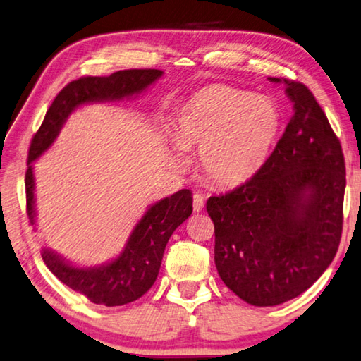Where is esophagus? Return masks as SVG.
<instances>
[{"label":"esophagus","instance_id":"esophagus-1","mask_svg":"<svg viewBox=\"0 0 361 361\" xmlns=\"http://www.w3.org/2000/svg\"><path fill=\"white\" fill-rule=\"evenodd\" d=\"M194 212H202V208H203V205H205V199H203V195L202 194H194Z\"/></svg>","mask_w":361,"mask_h":361}]
</instances>
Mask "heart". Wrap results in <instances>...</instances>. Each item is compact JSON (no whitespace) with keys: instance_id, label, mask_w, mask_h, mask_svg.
<instances>
[{"instance_id":"b5f03b06","label":"heart","mask_w":361,"mask_h":361,"mask_svg":"<svg viewBox=\"0 0 361 361\" xmlns=\"http://www.w3.org/2000/svg\"><path fill=\"white\" fill-rule=\"evenodd\" d=\"M281 124V109L271 97L214 85L183 106L175 140L181 148H200V170L209 183L232 188L251 180L267 162Z\"/></svg>"}]
</instances>
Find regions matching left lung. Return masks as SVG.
I'll use <instances>...</instances> for the list:
<instances>
[{"mask_svg": "<svg viewBox=\"0 0 361 361\" xmlns=\"http://www.w3.org/2000/svg\"><path fill=\"white\" fill-rule=\"evenodd\" d=\"M284 83L293 116L251 180L207 202L214 264L252 306H276L310 289L343 233L344 154L329 118L303 83Z\"/></svg>", "mask_w": 361, "mask_h": 361, "instance_id": "1", "label": "left lung"}]
</instances>
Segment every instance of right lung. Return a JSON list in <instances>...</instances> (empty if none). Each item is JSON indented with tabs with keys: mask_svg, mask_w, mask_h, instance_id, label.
Returning a JSON list of instances; mask_svg holds the SVG:
<instances>
[{
	"mask_svg": "<svg viewBox=\"0 0 361 361\" xmlns=\"http://www.w3.org/2000/svg\"><path fill=\"white\" fill-rule=\"evenodd\" d=\"M164 72L159 69L118 71L109 77H82L68 83L51 102L44 121L31 140L28 170L25 175L26 213L31 224L36 222L35 175L32 162L51 147L63 124L77 107L91 102L121 101L145 91ZM192 213V192L181 189L170 197L156 202L137 222L121 254L99 267H75L49 247L42 259L49 270L82 293L91 303L123 306L139 300L158 278L164 249L175 228Z\"/></svg>",
	"mask_w": 361,
	"mask_h": 361,
	"instance_id": "add662e5",
	"label": "right lung"
}]
</instances>
